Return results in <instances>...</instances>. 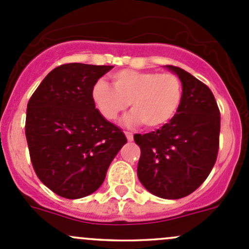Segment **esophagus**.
<instances>
[{"label":"esophagus","instance_id":"esophagus-1","mask_svg":"<svg viewBox=\"0 0 249 249\" xmlns=\"http://www.w3.org/2000/svg\"><path fill=\"white\" fill-rule=\"evenodd\" d=\"M125 136H126L127 141H132V140H134V135H132L131 132H127V131H125Z\"/></svg>","mask_w":249,"mask_h":249}]
</instances>
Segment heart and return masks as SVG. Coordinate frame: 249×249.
Masks as SVG:
<instances>
[{"label": "heart", "mask_w": 249, "mask_h": 249, "mask_svg": "<svg viewBox=\"0 0 249 249\" xmlns=\"http://www.w3.org/2000/svg\"><path fill=\"white\" fill-rule=\"evenodd\" d=\"M113 88L100 79L91 89L96 108L107 120H115L127 106V126L142 123L147 129H158L176 117L183 101V85L173 73L122 70L112 76Z\"/></svg>", "instance_id": "obj_1"}]
</instances>
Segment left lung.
I'll use <instances>...</instances> for the list:
<instances>
[{"instance_id": "8db88e82", "label": "left lung", "mask_w": 249, "mask_h": 249, "mask_svg": "<svg viewBox=\"0 0 249 249\" xmlns=\"http://www.w3.org/2000/svg\"><path fill=\"white\" fill-rule=\"evenodd\" d=\"M166 69L179 77L183 101L169 124L149 134H136L141 148L137 176L155 196L176 200L205 182L217 160L220 113L210 88L179 67Z\"/></svg>"}]
</instances>
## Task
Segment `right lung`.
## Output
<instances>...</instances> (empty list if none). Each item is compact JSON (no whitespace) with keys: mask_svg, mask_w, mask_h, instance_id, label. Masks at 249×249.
Masks as SVG:
<instances>
[{"mask_svg":"<svg viewBox=\"0 0 249 249\" xmlns=\"http://www.w3.org/2000/svg\"><path fill=\"white\" fill-rule=\"evenodd\" d=\"M112 69L61 65L47 74L27 104L25 134L32 166L59 196L80 199L96 192L127 142L91 99L95 83Z\"/></svg>","mask_w":249,"mask_h":249,"instance_id":"add662e5","label":"right lung"}]
</instances>
